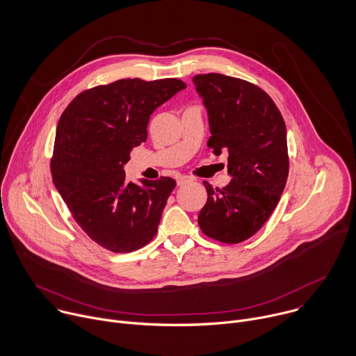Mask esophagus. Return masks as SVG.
I'll return each instance as SVG.
<instances>
[{
    "label": "esophagus",
    "mask_w": 356,
    "mask_h": 356,
    "mask_svg": "<svg viewBox=\"0 0 356 356\" xmlns=\"http://www.w3.org/2000/svg\"><path fill=\"white\" fill-rule=\"evenodd\" d=\"M190 181H193V177H190V176H180L177 179V186H184V184H187Z\"/></svg>",
    "instance_id": "esophagus-1"
}]
</instances>
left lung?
Returning <instances> with one entry per match:
<instances>
[{
	"label": "left lung",
	"instance_id": "left-lung-1",
	"mask_svg": "<svg viewBox=\"0 0 356 356\" xmlns=\"http://www.w3.org/2000/svg\"><path fill=\"white\" fill-rule=\"evenodd\" d=\"M207 113L216 155L228 150L232 180L222 188L204 181L207 202L198 214L202 234L239 243L257 234L272 216L289 175L284 120L261 87L218 73L193 79Z\"/></svg>",
	"mask_w": 356,
	"mask_h": 356
}]
</instances>
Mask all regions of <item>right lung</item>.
Segmentation results:
<instances>
[{
    "mask_svg": "<svg viewBox=\"0 0 356 356\" xmlns=\"http://www.w3.org/2000/svg\"><path fill=\"white\" fill-rule=\"evenodd\" d=\"M183 88L179 79H122L84 90L60 115L50 172L74 221L99 246L127 253L156 235L176 181L162 176L138 186L124 165L146 140L152 113Z\"/></svg>",
    "mask_w": 356,
    "mask_h": 356,
    "instance_id": "obj_1",
    "label": "right lung"
}]
</instances>
